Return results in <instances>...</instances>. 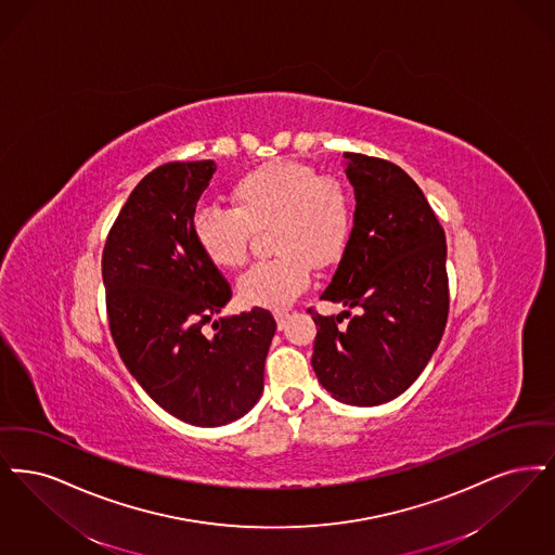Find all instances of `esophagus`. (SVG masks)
<instances>
[{"label":"esophagus","instance_id":"esophagus-1","mask_svg":"<svg viewBox=\"0 0 555 555\" xmlns=\"http://www.w3.org/2000/svg\"><path fill=\"white\" fill-rule=\"evenodd\" d=\"M273 317H275V321H278V327H280V330H284V327H286V323H288V311H275Z\"/></svg>","mask_w":555,"mask_h":555}]
</instances>
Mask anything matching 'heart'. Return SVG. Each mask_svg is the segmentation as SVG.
I'll return each mask as SVG.
<instances>
[{"label": "heart", "instance_id": "heart-1", "mask_svg": "<svg viewBox=\"0 0 555 555\" xmlns=\"http://www.w3.org/2000/svg\"><path fill=\"white\" fill-rule=\"evenodd\" d=\"M228 201L232 211L207 207L194 216V241L211 266L238 269L248 259L250 234L269 228L275 257L238 280V296L248 307H288L309 286L311 266H334L352 236L348 186L296 162L248 169L230 186Z\"/></svg>", "mask_w": 555, "mask_h": 555}]
</instances>
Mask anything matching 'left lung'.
I'll use <instances>...</instances> for the list:
<instances>
[{"label":"left lung","mask_w":555,"mask_h":555,"mask_svg":"<svg viewBox=\"0 0 555 555\" xmlns=\"http://www.w3.org/2000/svg\"><path fill=\"white\" fill-rule=\"evenodd\" d=\"M354 186L352 236L321 298L346 307L314 313V375L336 400L377 406L423 373L443 336L450 292L446 234L431 205L396 164L344 153ZM350 308H359L354 318ZM349 315L346 328L337 323Z\"/></svg>","instance_id":"8db88e82"}]
</instances>
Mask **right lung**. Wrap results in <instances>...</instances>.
I'll use <instances>...</instances> for the list:
<instances>
[{
    "label": "right lung",
    "mask_w": 555,
    "mask_h": 555,
    "mask_svg": "<svg viewBox=\"0 0 555 555\" xmlns=\"http://www.w3.org/2000/svg\"><path fill=\"white\" fill-rule=\"evenodd\" d=\"M217 166L171 162L130 193L101 259L112 338L139 386L171 416L219 427L244 416L263 391L273 314L219 317L230 284L194 241L196 203Z\"/></svg>",
    "instance_id": "1"
}]
</instances>
